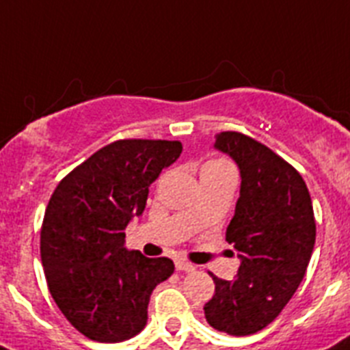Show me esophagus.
<instances>
[{
	"label": "esophagus",
	"instance_id": "1",
	"mask_svg": "<svg viewBox=\"0 0 350 350\" xmlns=\"http://www.w3.org/2000/svg\"><path fill=\"white\" fill-rule=\"evenodd\" d=\"M174 265H176V269L181 270V272H191V270H195V267L187 260H176Z\"/></svg>",
	"mask_w": 350,
	"mask_h": 350
}]
</instances>
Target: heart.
Instances as JSON below:
<instances>
[{
  "mask_svg": "<svg viewBox=\"0 0 350 350\" xmlns=\"http://www.w3.org/2000/svg\"><path fill=\"white\" fill-rule=\"evenodd\" d=\"M225 169H234V167H232V163L226 162L225 159H209L202 165V174H206V172L225 171Z\"/></svg>",
  "mask_w": 350,
  "mask_h": 350,
  "instance_id": "heart-1",
  "label": "heart"
}]
</instances>
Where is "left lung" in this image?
Here are the masks:
<instances>
[{
	"instance_id": "8db88e82",
	"label": "left lung",
	"mask_w": 350,
	"mask_h": 350,
	"mask_svg": "<svg viewBox=\"0 0 350 350\" xmlns=\"http://www.w3.org/2000/svg\"><path fill=\"white\" fill-rule=\"evenodd\" d=\"M216 148L241 169V197L226 241L242 261L234 281L209 272L214 295L204 314L214 329L245 336L269 326L300 286L316 242V218L300 172L269 146L225 131Z\"/></svg>"
}]
</instances>
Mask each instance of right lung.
I'll return each mask as SVG.
<instances>
[{"mask_svg": "<svg viewBox=\"0 0 350 350\" xmlns=\"http://www.w3.org/2000/svg\"><path fill=\"white\" fill-rule=\"evenodd\" d=\"M179 141L118 139L61 179L42 225V263L59 310L87 338L124 342L146 326L169 258L124 247L125 226L144 211L148 188L178 160Z\"/></svg>", "mask_w": 350, "mask_h": 350, "instance_id": "1", "label": "right lung"}]
</instances>
